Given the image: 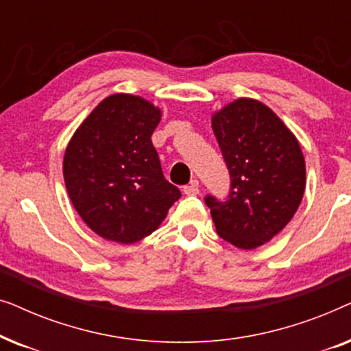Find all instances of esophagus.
Listing matches in <instances>:
<instances>
[{
    "label": "esophagus",
    "instance_id": "obj_1",
    "mask_svg": "<svg viewBox=\"0 0 351 351\" xmlns=\"http://www.w3.org/2000/svg\"><path fill=\"white\" fill-rule=\"evenodd\" d=\"M184 193L189 195V196H195L199 193V189H198V180H191L189 185L184 186Z\"/></svg>",
    "mask_w": 351,
    "mask_h": 351
}]
</instances>
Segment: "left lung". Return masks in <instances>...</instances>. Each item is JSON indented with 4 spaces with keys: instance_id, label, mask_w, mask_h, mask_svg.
Segmentation results:
<instances>
[{
    "instance_id": "left-lung-1",
    "label": "left lung",
    "mask_w": 351,
    "mask_h": 351,
    "mask_svg": "<svg viewBox=\"0 0 351 351\" xmlns=\"http://www.w3.org/2000/svg\"><path fill=\"white\" fill-rule=\"evenodd\" d=\"M213 129L230 172L225 199L206 195L219 237L254 249L281 232L305 190L300 145L267 105L238 99L213 117Z\"/></svg>"
}]
</instances>
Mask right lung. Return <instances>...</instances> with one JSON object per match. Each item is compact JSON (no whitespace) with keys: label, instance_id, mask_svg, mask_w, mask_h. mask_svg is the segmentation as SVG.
<instances>
[{"label":"right lung","instance_id":"right-lung-1","mask_svg":"<svg viewBox=\"0 0 351 351\" xmlns=\"http://www.w3.org/2000/svg\"><path fill=\"white\" fill-rule=\"evenodd\" d=\"M161 112L145 99L113 94L76 129L65 150L66 191L86 225L132 244L155 232L182 193L162 174L152 134Z\"/></svg>","mask_w":351,"mask_h":351}]
</instances>
